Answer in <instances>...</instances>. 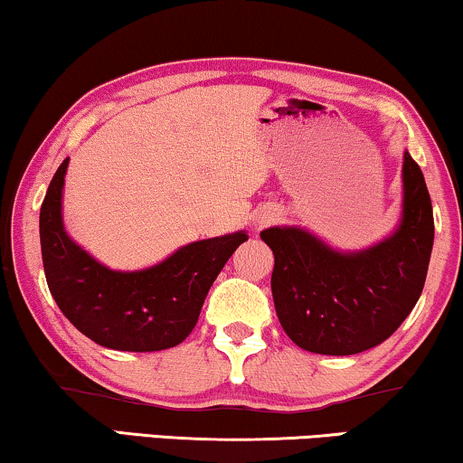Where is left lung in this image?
Wrapping results in <instances>:
<instances>
[{
    "label": "left lung",
    "mask_w": 463,
    "mask_h": 463,
    "mask_svg": "<svg viewBox=\"0 0 463 463\" xmlns=\"http://www.w3.org/2000/svg\"><path fill=\"white\" fill-rule=\"evenodd\" d=\"M260 237L275 253L270 288L285 334L317 354H359L388 340L424 289L434 243L432 201L420 165L402 161V218L363 251H335L298 226Z\"/></svg>",
    "instance_id": "8db88e82"
}]
</instances>
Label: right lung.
<instances>
[{
  "label": "right lung",
  "instance_id": "add662e5",
  "mask_svg": "<svg viewBox=\"0 0 463 463\" xmlns=\"http://www.w3.org/2000/svg\"><path fill=\"white\" fill-rule=\"evenodd\" d=\"M67 165L64 159L56 169L39 212L45 281L58 308L104 348L155 353L178 346L197 325L220 270L247 241L245 231L194 241L151 269L110 270L64 232Z\"/></svg>",
  "mask_w": 463,
  "mask_h": 463
}]
</instances>
